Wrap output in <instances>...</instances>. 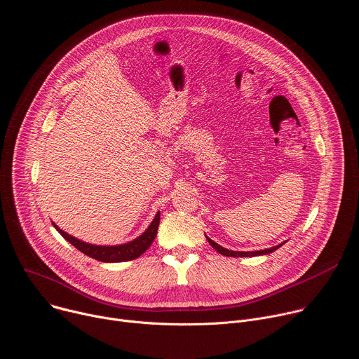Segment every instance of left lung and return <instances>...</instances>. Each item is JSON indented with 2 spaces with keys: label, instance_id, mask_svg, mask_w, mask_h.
Wrapping results in <instances>:
<instances>
[{
  "label": "left lung",
  "instance_id": "obj_1",
  "mask_svg": "<svg viewBox=\"0 0 359 359\" xmlns=\"http://www.w3.org/2000/svg\"><path fill=\"white\" fill-rule=\"evenodd\" d=\"M206 239L209 241V243H210V246L213 248V249H216L220 255H224V256H233V257H245V256H257V255H268V253H272L273 250H276L278 248H280L282 246V243L280 245H278V246H273V248H271V249H265V250H256V252H235V250H229V249H224V248H222L220 245H217V243H215L212 239H209L208 236H206Z\"/></svg>",
  "mask_w": 359,
  "mask_h": 359
}]
</instances>
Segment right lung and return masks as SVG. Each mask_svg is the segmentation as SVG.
<instances>
[{
  "instance_id": "1",
  "label": "right lung",
  "mask_w": 359,
  "mask_h": 359,
  "mask_svg": "<svg viewBox=\"0 0 359 359\" xmlns=\"http://www.w3.org/2000/svg\"><path fill=\"white\" fill-rule=\"evenodd\" d=\"M158 222H160V212H157L151 224L147 227V231L142 236H139L137 239H135L132 242L118 245V246L90 245V243L81 242V241L67 235L66 232H62L58 226H55L54 223L53 224L64 239H67L74 248H77L80 252L86 253L87 256L93 257L95 260H100V262H124V260H133V259L139 257L150 248V245L153 243V241L157 235Z\"/></svg>"
}]
</instances>
